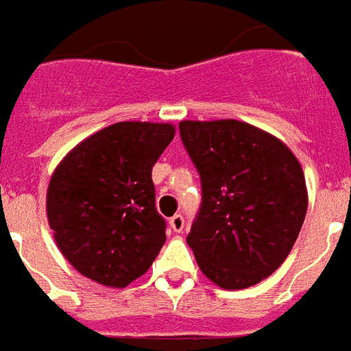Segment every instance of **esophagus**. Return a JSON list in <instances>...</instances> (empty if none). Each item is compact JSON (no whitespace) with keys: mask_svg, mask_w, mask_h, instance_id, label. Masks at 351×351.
<instances>
[{"mask_svg":"<svg viewBox=\"0 0 351 351\" xmlns=\"http://www.w3.org/2000/svg\"><path fill=\"white\" fill-rule=\"evenodd\" d=\"M169 226H171V229L173 231H176V233H180L184 229V216L182 214H175L171 220H169Z\"/></svg>","mask_w":351,"mask_h":351,"instance_id":"34e87169","label":"esophagus"}]
</instances>
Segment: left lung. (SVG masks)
<instances>
[{"instance_id": "left-lung-1", "label": "left lung", "mask_w": 351, "mask_h": 351, "mask_svg": "<svg viewBox=\"0 0 351 351\" xmlns=\"http://www.w3.org/2000/svg\"><path fill=\"white\" fill-rule=\"evenodd\" d=\"M201 178L188 244L206 278L244 289L289 256L306 216L301 163L282 141L239 120L178 123Z\"/></svg>"}]
</instances>
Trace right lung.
I'll return each mask as SVG.
<instances>
[{"mask_svg":"<svg viewBox=\"0 0 351 351\" xmlns=\"http://www.w3.org/2000/svg\"><path fill=\"white\" fill-rule=\"evenodd\" d=\"M175 137L171 123L118 122L65 156L50 178L47 214L58 248L88 278L125 287L165 243L152 167Z\"/></svg>","mask_w":351,"mask_h":351,"instance_id":"obj_1","label":"right lung"}]
</instances>
